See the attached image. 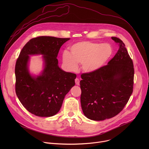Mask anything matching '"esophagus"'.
Returning <instances> with one entry per match:
<instances>
[{
  "instance_id": "esophagus-1",
  "label": "esophagus",
  "mask_w": 149,
  "mask_h": 149,
  "mask_svg": "<svg viewBox=\"0 0 149 149\" xmlns=\"http://www.w3.org/2000/svg\"><path fill=\"white\" fill-rule=\"evenodd\" d=\"M75 81L76 85H77V86H79V79L78 78H76L75 79Z\"/></svg>"
}]
</instances>
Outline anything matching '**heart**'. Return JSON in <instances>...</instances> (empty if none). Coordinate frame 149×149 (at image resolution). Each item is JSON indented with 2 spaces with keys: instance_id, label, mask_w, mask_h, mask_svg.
Segmentation results:
<instances>
[{
  "instance_id": "b5f03b06",
  "label": "heart",
  "mask_w": 149,
  "mask_h": 149,
  "mask_svg": "<svg viewBox=\"0 0 149 149\" xmlns=\"http://www.w3.org/2000/svg\"><path fill=\"white\" fill-rule=\"evenodd\" d=\"M70 53L65 51L62 55V65L70 72H75L78 63L86 74H93L101 70L113 54V48L109 44H99L91 41H80L71 45Z\"/></svg>"
}]
</instances>
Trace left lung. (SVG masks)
<instances>
[{"label":"left lung","instance_id":"left-lung-1","mask_svg":"<svg viewBox=\"0 0 149 149\" xmlns=\"http://www.w3.org/2000/svg\"><path fill=\"white\" fill-rule=\"evenodd\" d=\"M118 49L108 64L93 74H83L80 82L84 114L94 121L117 115L128 102L133 89V61L121 40L112 37Z\"/></svg>","mask_w":149,"mask_h":149}]
</instances>
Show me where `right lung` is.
Wrapping results in <instances>:
<instances>
[{
  "instance_id": "add662e5",
  "label": "right lung",
  "mask_w": 149,
  "mask_h": 149,
  "mask_svg": "<svg viewBox=\"0 0 149 149\" xmlns=\"http://www.w3.org/2000/svg\"><path fill=\"white\" fill-rule=\"evenodd\" d=\"M70 38L39 36L31 39L21 51L15 65L16 94L24 107L39 117H52L61 109L63 99L75 86L76 74L67 72L56 59L61 46ZM42 55L43 69L30 73V56Z\"/></svg>"
}]
</instances>
